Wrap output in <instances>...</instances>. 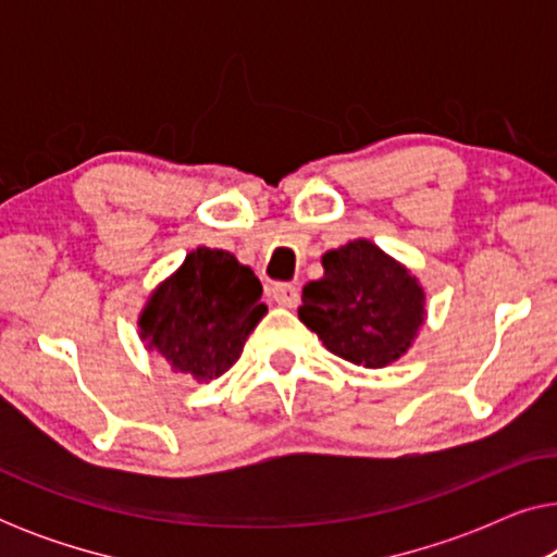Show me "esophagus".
Segmentation results:
<instances>
[{
	"label": "esophagus",
	"instance_id": "esophagus-1",
	"mask_svg": "<svg viewBox=\"0 0 557 557\" xmlns=\"http://www.w3.org/2000/svg\"><path fill=\"white\" fill-rule=\"evenodd\" d=\"M271 299L278 304V307L294 309L299 304V288L294 284H273L271 286Z\"/></svg>",
	"mask_w": 557,
	"mask_h": 557
}]
</instances>
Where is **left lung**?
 <instances>
[{
	"instance_id": "obj_1",
	"label": "left lung",
	"mask_w": 557,
	"mask_h": 557,
	"mask_svg": "<svg viewBox=\"0 0 557 557\" xmlns=\"http://www.w3.org/2000/svg\"><path fill=\"white\" fill-rule=\"evenodd\" d=\"M324 276L301 292L299 319L342 360L377 370L400 360L425 322L421 281L375 243L322 256Z\"/></svg>"
}]
</instances>
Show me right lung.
Masks as SVG:
<instances>
[{
    "label": "right lung",
    "instance_id": "add662e5",
    "mask_svg": "<svg viewBox=\"0 0 557 557\" xmlns=\"http://www.w3.org/2000/svg\"><path fill=\"white\" fill-rule=\"evenodd\" d=\"M261 294V281L248 265L227 250L200 246L149 294L139 337L174 372L210 383L231 370L269 311Z\"/></svg>",
    "mask_w": 557,
    "mask_h": 557
}]
</instances>
